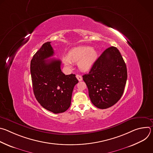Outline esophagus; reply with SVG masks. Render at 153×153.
<instances>
[{
    "mask_svg": "<svg viewBox=\"0 0 153 153\" xmlns=\"http://www.w3.org/2000/svg\"><path fill=\"white\" fill-rule=\"evenodd\" d=\"M76 77H77V79H78L79 81H82V77L80 75L77 74V75H76Z\"/></svg>",
    "mask_w": 153,
    "mask_h": 153,
    "instance_id": "esophagus-1",
    "label": "esophagus"
}]
</instances>
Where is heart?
I'll use <instances>...</instances> for the list:
<instances>
[{
    "mask_svg": "<svg viewBox=\"0 0 153 153\" xmlns=\"http://www.w3.org/2000/svg\"><path fill=\"white\" fill-rule=\"evenodd\" d=\"M97 57V53L90 47L80 46L72 48L68 53V57H63L65 66L71 67L72 62H78V67L82 71L91 69Z\"/></svg>",
    "mask_w": 153,
    "mask_h": 153,
    "instance_id": "heart-1",
    "label": "heart"
}]
</instances>
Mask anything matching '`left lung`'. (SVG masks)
Returning <instances> with one entry per match:
<instances>
[{
  "mask_svg": "<svg viewBox=\"0 0 153 153\" xmlns=\"http://www.w3.org/2000/svg\"><path fill=\"white\" fill-rule=\"evenodd\" d=\"M126 79V64L114 47L105 50L95 61L89 73L83 76L91 102L100 109L110 108L119 100Z\"/></svg>",
  "mask_w": 153,
  "mask_h": 153,
  "instance_id": "8db88e82",
  "label": "left lung"
}]
</instances>
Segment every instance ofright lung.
Listing matches in <instances>:
<instances>
[{
    "label": "right lung",
    "mask_w": 153,
    "mask_h": 153,
    "mask_svg": "<svg viewBox=\"0 0 153 153\" xmlns=\"http://www.w3.org/2000/svg\"><path fill=\"white\" fill-rule=\"evenodd\" d=\"M47 42L36 53L31 60L30 70L34 96L40 105L55 113L66 111L71 105L74 86L79 82L76 75L64 74L61 61L47 59L54 55Z\"/></svg>",
    "instance_id": "obj_1"
}]
</instances>
